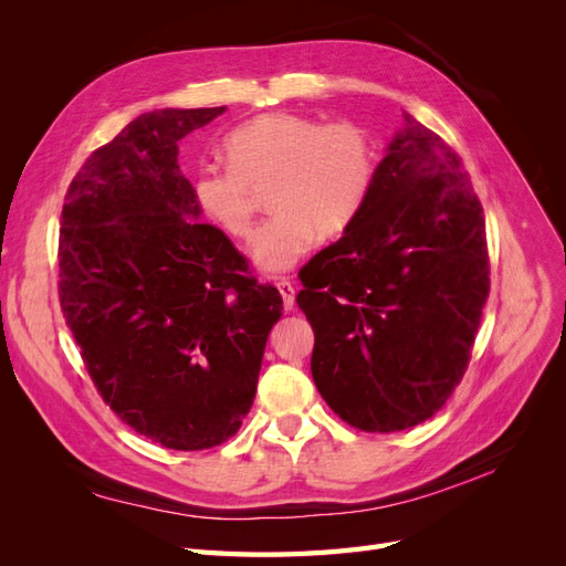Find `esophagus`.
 Here are the masks:
<instances>
[{"label": "esophagus", "instance_id": "esophagus-1", "mask_svg": "<svg viewBox=\"0 0 566 566\" xmlns=\"http://www.w3.org/2000/svg\"><path fill=\"white\" fill-rule=\"evenodd\" d=\"M276 287H279V293H281V297H283L285 310L290 312V310H293V304H295V285L290 283L287 279H279Z\"/></svg>", "mask_w": 566, "mask_h": 566}]
</instances>
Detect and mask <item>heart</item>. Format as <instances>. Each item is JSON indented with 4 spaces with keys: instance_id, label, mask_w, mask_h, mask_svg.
I'll use <instances>...</instances> for the list:
<instances>
[{
    "instance_id": "1",
    "label": "heart",
    "mask_w": 566,
    "mask_h": 566,
    "mask_svg": "<svg viewBox=\"0 0 566 566\" xmlns=\"http://www.w3.org/2000/svg\"><path fill=\"white\" fill-rule=\"evenodd\" d=\"M227 165H200L193 179L198 210L231 238L252 233L256 193L273 214L254 233L252 260L285 271L316 241L345 233L364 210L375 179L368 127L297 113H264L233 127L221 142Z\"/></svg>"
}]
</instances>
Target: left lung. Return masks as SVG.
I'll use <instances>...</instances> for the list:
<instances>
[{
	"mask_svg": "<svg viewBox=\"0 0 566 566\" xmlns=\"http://www.w3.org/2000/svg\"><path fill=\"white\" fill-rule=\"evenodd\" d=\"M364 210L300 271L312 375L364 432L432 418L460 385L489 300L484 210L458 153L403 113Z\"/></svg>",
	"mask_w": 566,
	"mask_h": 566,
	"instance_id": "1",
	"label": "left lung"
}]
</instances>
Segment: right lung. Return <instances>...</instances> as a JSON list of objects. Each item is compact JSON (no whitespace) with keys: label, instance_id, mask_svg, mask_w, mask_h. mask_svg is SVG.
Instances as JSON below:
<instances>
[{"label":"right lung","instance_id":"add662e5","mask_svg":"<svg viewBox=\"0 0 566 566\" xmlns=\"http://www.w3.org/2000/svg\"><path fill=\"white\" fill-rule=\"evenodd\" d=\"M227 108L144 113L67 186L59 300L90 378L136 434L202 451L241 430L281 293L205 224L179 142Z\"/></svg>","mask_w":566,"mask_h":566}]
</instances>
